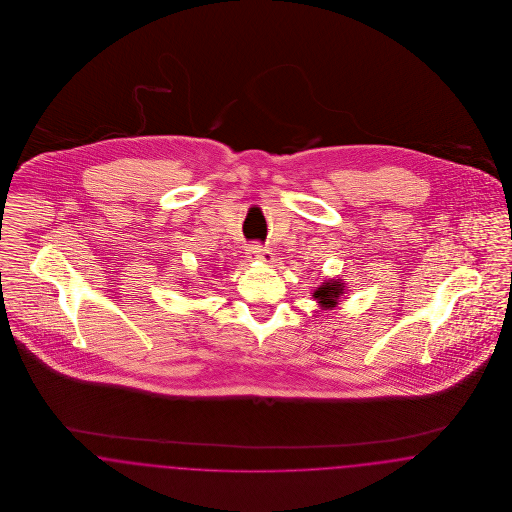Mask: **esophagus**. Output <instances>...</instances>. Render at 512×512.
<instances>
[{
    "instance_id": "34e87169",
    "label": "esophagus",
    "mask_w": 512,
    "mask_h": 512,
    "mask_svg": "<svg viewBox=\"0 0 512 512\" xmlns=\"http://www.w3.org/2000/svg\"><path fill=\"white\" fill-rule=\"evenodd\" d=\"M247 251H249V259H253V261H263V263H272L274 261L272 253L261 244H251Z\"/></svg>"
}]
</instances>
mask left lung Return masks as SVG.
<instances>
[{
	"label": "left lung",
	"instance_id": "left-lung-1",
	"mask_svg": "<svg viewBox=\"0 0 512 512\" xmlns=\"http://www.w3.org/2000/svg\"><path fill=\"white\" fill-rule=\"evenodd\" d=\"M343 290H345V286L341 280H326L320 288L315 290L313 297L317 299V303L322 309H332L338 305V299L343 295Z\"/></svg>",
	"mask_w": 512,
	"mask_h": 512
}]
</instances>
